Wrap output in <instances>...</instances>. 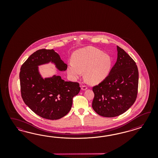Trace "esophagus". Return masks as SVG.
<instances>
[{
  "label": "esophagus",
  "instance_id": "1",
  "mask_svg": "<svg viewBox=\"0 0 158 158\" xmlns=\"http://www.w3.org/2000/svg\"><path fill=\"white\" fill-rule=\"evenodd\" d=\"M81 89L82 90H86V89H87V87L85 85H82Z\"/></svg>",
  "mask_w": 158,
  "mask_h": 158
}]
</instances>
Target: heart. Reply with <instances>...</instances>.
<instances>
[{"mask_svg": "<svg viewBox=\"0 0 158 158\" xmlns=\"http://www.w3.org/2000/svg\"><path fill=\"white\" fill-rule=\"evenodd\" d=\"M72 62L67 67V72L77 79L85 71V77L89 83L96 84L104 80L110 71V56L93 47H87L75 52Z\"/></svg>", "mask_w": 158, "mask_h": 158, "instance_id": "obj_1", "label": "heart"}]
</instances>
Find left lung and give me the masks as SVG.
Here are the masks:
<instances>
[{
	"mask_svg": "<svg viewBox=\"0 0 158 158\" xmlns=\"http://www.w3.org/2000/svg\"><path fill=\"white\" fill-rule=\"evenodd\" d=\"M118 58L109 75L93 87L92 107L97 114L113 118L124 113L137 98L139 71L134 60L117 46Z\"/></svg>",
	"mask_w": 158,
	"mask_h": 158,
	"instance_id": "obj_1",
	"label": "left lung"
}]
</instances>
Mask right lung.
<instances>
[{
    "label": "right lung",
    "mask_w": 158,
    "mask_h": 158,
    "mask_svg": "<svg viewBox=\"0 0 158 158\" xmlns=\"http://www.w3.org/2000/svg\"><path fill=\"white\" fill-rule=\"evenodd\" d=\"M51 62L60 71L67 65L53 49H40L31 54L22 65L19 72L21 93L25 104L40 117L59 119L71 110L72 99L79 93L77 82L67 81L60 76L43 79L38 66Z\"/></svg>",
    "instance_id": "1"
}]
</instances>
